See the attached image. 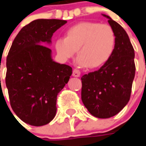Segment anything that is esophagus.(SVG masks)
<instances>
[{
    "mask_svg": "<svg viewBox=\"0 0 146 146\" xmlns=\"http://www.w3.org/2000/svg\"><path fill=\"white\" fill-rule=\"evenodd\" d=\"M73 76L75 77H79L80 76V71L78 69H74L73 71Z\"/></svg>",
    "mask_w": 146,
    "mask_h": 146,
    "instance_id": "esophagus-1",
    "label": "esophagus"
}]
</instances>
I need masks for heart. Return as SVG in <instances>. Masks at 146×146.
I'll return each instance as SVG.
<instances>
[{
	"instance_id": "1",
	"label": "heart",
	"mask_w": 146,
	"mask_h": 146,
	"mask_svg": "<svg viewBox=\"0 0 146 146\" xmlns=\"http://www.w3.org/2000/svg\"><path fill=\"white\" fill-rule=\"evenodd\" d=\"M115 47L113 29L93 22H82L71 26L66 31L65 37L58 38L55 42L56 51L61 58H72L77 50L79 63L89 69L104 65Z\"/></svg>"
}]
</instances>
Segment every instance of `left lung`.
Returning a JSON list of instances; mask_svg holds the SVG:
<instances>
[{
    "label": "left lung",
    "mask_w": 146,
    "mask_h": 146,
    "mask_svg": "<svg viewBox=\"0 0 146 146\" xmlns=\"http://www.w3.org/2000/svg\"><path fill=\"white\" fill-rule=\"evenodd\" d=\"M108 23L116 35L111 57L98 70L81 78V98L92 115L109 118L124 108L130 98L135 76V53L129 36L120 24L109 16Z\"/></svg>",
    "instance_id": "left-lung-1"
}]
</instances>
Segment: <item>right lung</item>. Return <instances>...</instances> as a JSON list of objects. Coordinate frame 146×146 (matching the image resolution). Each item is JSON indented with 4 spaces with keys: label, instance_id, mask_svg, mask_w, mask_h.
Listing matches in <instances>:
<instances>
[{
    "label": "right lung",
    "instance_id": "add662e5",
    "mask_svg": "<svg viewBox=\"0 0 146 146\" xmlns=\"http://www.w3.org/2000/svg\"><path fill=\"white\" fill-rule=\"evenodd\" d=\"M66 23L55 19L31 22L19 31L8 53L6 86L10 105L20 120L32 126L54 119L57 95L72 74V67L54 61L51 50L44 46Z\"/></svg>",
    "mask_w": 146,
    "mask_h": 146
}]
</instances>
